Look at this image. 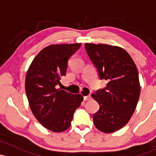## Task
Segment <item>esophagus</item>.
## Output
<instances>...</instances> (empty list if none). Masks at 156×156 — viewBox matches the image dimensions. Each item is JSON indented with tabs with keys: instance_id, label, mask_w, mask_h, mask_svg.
<instances>
[{
	"instance_id": "obj_1",
	"label": "esophagus",
	"mask_w": 156,
	"mask_h": 156,
	"mask_svg": "<svg viewBox=\"0 0 156 156\" xmlns=\"http://www.w3.org/2000/svg\"><path fill=\"white\" fill-rule=\"evenodd\" d=\"M91 99V97L90 95H88V96H85V97H84V100H85V101H87V100H90Z\"/></svg>"
}]
</instances>
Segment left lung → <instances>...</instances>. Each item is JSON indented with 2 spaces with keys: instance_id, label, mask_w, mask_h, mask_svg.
<instances>
[{
  "instance_id": "obj_1",
  "label": "left lung",
  "mask_w": 156,
  "mask_h": 156,
  "mask_svg": "<svg viewBox=\"0 0 156 156\" xmlns=\"http://www.w3.org/2000/svg\"><path fill=\"white\" fill-rule=\"evenodd\" d=\"M84 46L100 79L108 81L106 87L91 94L100 106L93 118L94 125L103 133H112L125 126L136 109L140 94L137 69L120 47L92 43Z\"/></svg>"
}]
</instances>
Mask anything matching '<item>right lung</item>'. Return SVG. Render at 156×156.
I'll use <instances>...</instances> for the list:
<instances>
[{
	"instance_id": "right-lung-1",
	"label": "right lung",
	"mask_w": 156,
	"mask_h": 156,
	"mask_svg": "<svg viewBox=\"0 0 156 156\" xmlns=\"http://www.w3.org/2000/svg\"><path fill=\"white\" fill-rule=\"evenodd\" d=\"M81 43L50 44L42 49L29 66L25 87L34 117L48 130L62 132L70 127L84 98L56 88L66 73L68 59Z\"/></svg>"
}]
</instances>
